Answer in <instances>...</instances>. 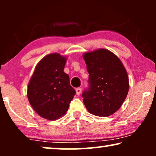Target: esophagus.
I'll list each match as a JSON object with an SVG mask.
<instances>
[{
    "mask_svg": "<svg viewBox=\"0 0 156 156\" xmlns=\"http://www.w3.org/2000/svg\"><path fill=\"white\" fill-rule=\"evenodd\" d=\"M81 92H82V89H81L80 87H79V88H76V94L80 95V94H81Z\"/></svg>",
    "mask_w": 156,
    "mask_h": 156,
    "instance_id": "obj_1",
    "label": "esophagus"
}]
</instances>
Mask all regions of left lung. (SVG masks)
<instances>
[{
    "label": "left lung",
    "instance_id": "obj_1",
    "mask_svg": "<svg viewBox=\"0 0 156 156\" xmlns=\"http://www.w3.org/2000/svg\"><path fill=\"white\" fill-rule=\"evenodd\" d=\"M82 57L90 84L88 90L82 94L84 104L91 114L111 116L120 108L129 92L126 68L121 59L106 49L86 52Z\"/></svg>",
    "mask_w": 156,
    "mask_h": 156
}]
</instances>
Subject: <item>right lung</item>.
<instances>
[{
  "label": "right lung",
  "mask_w": 156,
  "mask_h": 156,
  "mask_svg": "<svg viewBox=\"0 0 156 156\" xmlns=\"http://www.w3.org/2000/svg\"><path fill=\"white\" fill-rule=\"evenodd\" d=\"M67 57L59 53L44 56L37 64L29 81L27 95L35 112L53 121L64 116L76 91L64 72Z\"/></svg>",
  "instance_id": "obj_1"
}]
</instances>
